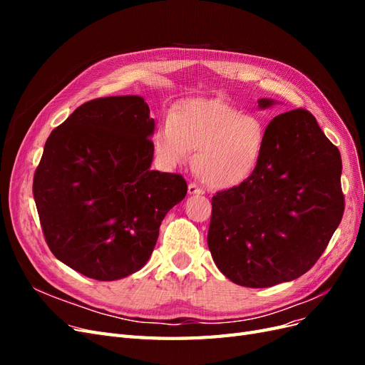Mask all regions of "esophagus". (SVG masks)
I'll use <instances>...</instances> for the list:
<instances>
[{
	"label": "esophagus",
	"instance_id": "34e87169",
	"mask_svg": "<svg viewBox=\"0 0 365 365\" xmlns=\"http://www.w3.org/2000/svg\"><path fill=\"white\" fill-rule=\"evenodd\" d=\"M187 190H189V195H204V190L201 189L200 185H196V184H189V187H187Z\"/></svg>",
	"mask_w": 365,
	"mask_h": 365
}]
</instances>
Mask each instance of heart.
<instances>
[{"label": "heart", "mask_w": 365, "mask_h": 365, "mask_svg": "<svg viewBox=\"0 0 365 365\" xmlns=\"http://www.w3.org/2000/svg\"><path fill=\"white\" fill-rule=\"evenodd\" d=\"M267 146V126L219 98H189L160 120L153 150L168 165L185 164L192 150L193 170L205 185L233 189L256 172Z\"/></svg>", "instance_id": "obj_1"}]
</instances>
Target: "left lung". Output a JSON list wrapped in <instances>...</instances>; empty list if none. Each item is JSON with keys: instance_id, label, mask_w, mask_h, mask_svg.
Returning a JSON list of instances; mask_svg holds the SVG:
<instances>
[{"instance_id": "obj_1", "label": "left lung", "mask_w": 365, "mask_h": 365, "mask_svg": "<svg viewBox=\"0 0 365 365\" xmlns=\"http://www.w3.org/2000/svg\"><path fill=\"white\" fill-rule=\"evenodd\" d=\"M341 170L338 148L311 113L274 117L256 172L212 200L207 244L219 271L236 284L269 288L311 269L344 213Z\"/></svg>"}]
</instances>
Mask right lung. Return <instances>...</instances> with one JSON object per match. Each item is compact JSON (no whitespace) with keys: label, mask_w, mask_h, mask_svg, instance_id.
<instances>
[{"label":"right lung","mask_w":365,"mask_h":365,"mask_svg":"<svg viewBox=\"0 0 365 365\" xmlns=\"http://www.w3.org/2000/svg\"><path fill=\"white\" fill-rule=\"evenodd\" d=\"M155 121L141 96L86 102L54 129L33 178L43 236L58 260L113 282L145 267L181 202V175L152 170Z\"/></svg>","instance_id":"obj_1"}]
</instances>
